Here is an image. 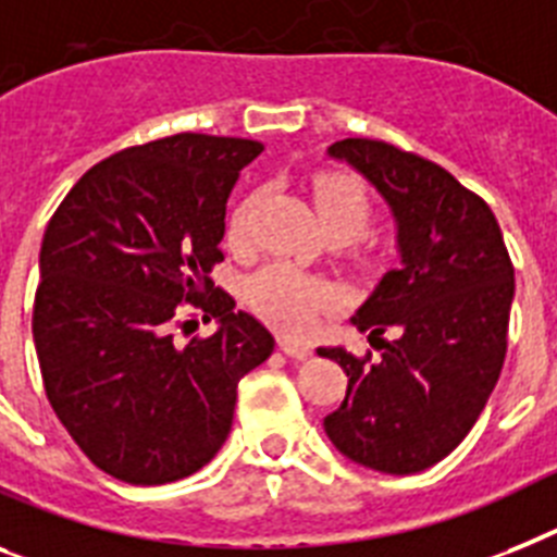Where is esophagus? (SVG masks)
Here are the masks:
<instances>
[{"label": "esophagus", "mask_w": 557, "mask_h": 557, "mask_svg": "<svg viewBox=\"0 0 557 557\" xmlns=\"http://www.w3.org/2000/svg\"><path fill=\"white\" fill-rule=\"evenodd\" d=\"M280 348H283V354H286V357H292V359H308L311 357V354H314V350L308 348V345H302V343H292V339H280Z\"/></svg>", "instance_id": "obj_1"}]
</instances>
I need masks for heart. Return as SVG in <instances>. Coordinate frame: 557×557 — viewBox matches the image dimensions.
<instances>
[{
    "label": "heart",
    "instance_id": "heart-1",
    "mask_svg": "<svg viewBox=\"0 0 557 557\" xmlns=\"http://www.w3.org/2000/svg\"><path fill=\"white\" fill-rule=\"evenodd\" d=\"M260 191H251L228 214L226 237L232 246H246ZM314 207L329 235L345 240L366 235L373 221V200L366 184L345 172H322L314 177ZM246 302L260 320L286 334H306L320 314L339 306V292L329 280L308 274L292 263H269L246 280Z\"/></svg>",
    "mask_w": 557,
    "mask_h": 557
}]
</instances>
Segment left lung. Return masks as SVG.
<instances>
[{
  "mask_svg": "<svg viewBox=\"0 0 557 557\" xmlns=\"http://www.w3.org/2000/svg\"><path fill=\"white\" fill-rule=\"evenodd\" d=\"M329 156L348 161L387 200L401 265L354 317L380 357L317 350L348 376L343 405L322 424L350 461L419 473L459 447L493 394L516 269L493 209L445 166L373 138L336 141Z\"/></svg>",
  "mask_w": 557,
  "mask_h": 557,
  "instance_id": "8db88e82",
  "label": "left lung"
}]
</instances>
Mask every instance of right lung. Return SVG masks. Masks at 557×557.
<instances>
[{
    "label": "right lung",
    "instance_id": "1",
    "mask_svg": "<svg viewBox=\"0 0 557 557\" xmlns=\"http://www.w3.org/2000/svg\"><path fill=\"white\" fill-rule=\"evenodd\" d=\"M260 152L203 133L121 149L78 177L45 228L33 300L45 394L112 479L152 487L198 473L232 430L237 382L274 350L209 280L228 195ZM184 305L219 331L177 346Z\"/></svg>",
    "mask_w": 557,
    "mask_h": 557
}]
</instances>
